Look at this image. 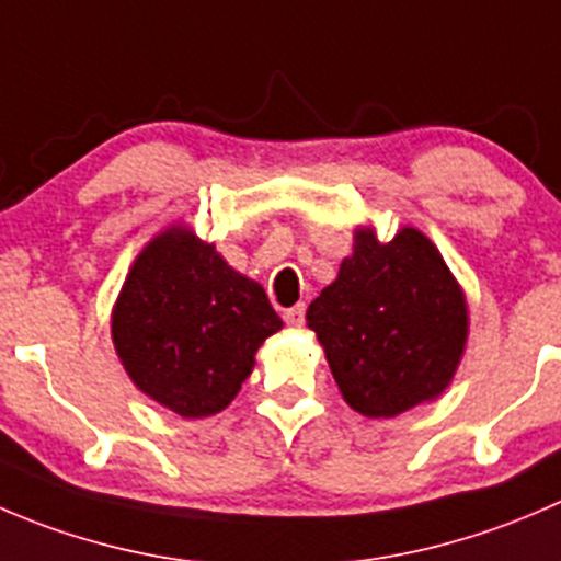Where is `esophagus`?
<instances>
[{"label": "esophagus", "instance_id": "34e87169", "mask_svg": "<svg viewBox=\"0 0 561 561\" xmlns=\"http://www.w3.org/2000/svg\"><path fill=\"white\" fill-rule=\"evenodd\" d=\"M283 321L288 327H302L305 324V305H294V308L283 310Z\"/></svg>", "mask_w": 561, "mask_h": 561}]
</instances>
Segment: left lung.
<instances>
[{
  "label": "left lung",
  "instance_id": "8db88e82",
  "mask_svg": "<svg viewBox=\"0 0 561 561\" xmlns=\"http://www.w3.org/2000/svg\"><path fill=\"white\" fill-rule=\"evenodd\" d=\"M308 327L354 412L396 417L450 385L467 343V302L434 242L403 229L387 245L359 229Z\"/></svg>",
  "mask_w": 561,
  "mask_h": 561
}]
</instances>
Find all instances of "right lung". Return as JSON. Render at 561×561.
<instances>
[{
  "label": "right lung",
  "instance_id": "1",
  "mask_svg": "<svg viewBox=\"0 0 561 561\" xmlns=\"http://www.w3.org/2000/svg\"><path fill=\"white\" fill-rule=\"evenodd\" d=\"M280 327L256 280L171 229L133 264L111 332L138 390L180 417H209L234 401L256 348Z\"/></svg>",
  "mask_w": 561,
  "mask_h": 561
}]
</instances>
